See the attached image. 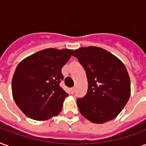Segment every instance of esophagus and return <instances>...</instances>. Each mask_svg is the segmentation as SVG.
Returning a JSON list of instances; mask_svg holds the SVG:
<instances>
[{
	"mask_svg": "<svg viewBox=\"0 0 146 146\" xmlns=\"http://www.w3.org/2000/svg\"><path fill=\"white\" fill-rule=\"evenodd\" d=\"M70 92H71V93H72V94L74 93V92H75V87H73V88H71Z\"/></svg>",
	"mask_w": 146,
	"mask_h": 146,
	"instance_id": "34e87169",
	"label": "esophagus"
}]
</instances>
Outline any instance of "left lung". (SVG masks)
<instances>
[{
  "mask_svg": "<svg viewBox=\"0 0 146 146\" xmlns=\"http://www.w3.org/2000/svg\"><path fill=\"white\" fill-rule=\"evenodd\" d=\"M88 78L86 95L76 99L83 117L96 123L112 120L120 113L130 96V80L124 64L98 47L74 51Z\"/></svg>",
  "mask_w": 146,
  "mask_h": 146,
  "instance_id": "1",
  "label": "left lung"
}]
</instances>
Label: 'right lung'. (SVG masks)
<instances>
[{
	"mask_svg": "<svg viewBox=\"0 0 146 146\" xmlns=\"http://www.w3.org/2000/svg\"><path fill=\"white\" fill-rule=\"evenodd\" d=\"M69 49H44L22 60L12 80L13 97L28 117L44 120L60 112L69 96L60 83L61 69L73 54Z\"/></svg>",
	"mask_w": 146,
	"mask_h": 146,
	"instance_id": "1",
	"label": "right lung"
}]
</instances>
